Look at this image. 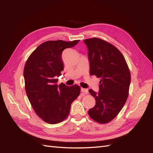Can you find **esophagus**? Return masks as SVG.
<instances>
[{"mask_svg":"<svg viewBox=\"0 0 153 153\" xmlns=\"http://www.w3.org/2000/svg\"><path fill=\"white\" fill-rule=\"evenodd\" d=\"M81 91L82 93H83L85 95H87V94H88V89H84V88H82L81 89Z\"/></svg>","mask_w":153,"mask_h":153,"instance_id":"1","label":"esophagus"}]
</instances>
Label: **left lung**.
Listing matches in <instances>:
<instances>
[{"mask_svg": "<svg viewBox=\"0 0 153 153\" xmlns=\"http://www.w3.org/2000/svg\"><path fill=\"white\" fill-rule=\"evenodd\" d=\"M83 41L89 51L90 75L100 78L99 92L89 91L96 104L88 114L97 122L108 123L118 114L128 99L130 71L121 52L108 42L99 38Z\"/></svg>", "mask_w": 153, "mask_h": 153, "instance_id": "8db88e82", "label": "left lung"}]
</instances>
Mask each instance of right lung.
Segmentation results:
<instances>
[{
  "mask_svg": "<svg viewBox=\"0 0 153 153\" xmlns=\"http://www.w3.org/2000/svg\"><path fill=\"white\" fill-rule=\"evenodd\" d=\"M79 40L48 41L41 44L25 62L24 69L25 89L37 116L48 123L55 124L69 115L71 105L80 94L77 85L67 87L58 79L64 70L62 51L73 47Z\"/></svg>",
  "mask_w": 153,
  "mask_h": 153,
  "instance_id": "1",
  "label": "right lung"
}]
</instances>
